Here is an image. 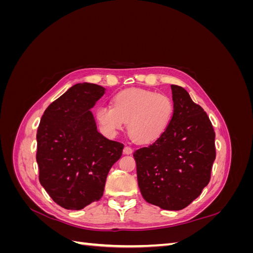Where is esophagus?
Listing matches in <instances>:
<instances>
[{
  "label": "esophagus",
  "instance_id": "obj_1",
  "mask_svg": "<svg viewBox=\"0 0 253 253\" xmlns=\"http://www.w3.org/2000/svg\"><path fill=\"white\" fill-rule=\"evenodd\" d=\"M132 153H133L132 148H129V147H125V149H124V154H126V155H131Z\"/></svg>",
  "mask_w": 253,
  "mask_h": 253
}]
</instances>
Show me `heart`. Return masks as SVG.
Returning <instances> with one entry per match:
<instances>
[{
    "instance_id": "obj_1",
    "label": "heart",
    "mask_w": 253,
    "mask_h": 253,
    "mask_svg": "<svg viewBox=\"0 0 253 253\" xmlns=\"http://www.w3.org/2000/svg\"><path fill=\"white\" fill-rule=\"evenodd\" d=\"M113 106L96 110V120L108 136H116L127 124V133L139 144L157 141L169 127L174 104L164 94L145 89L121 90L113 98Z\"/></svg>"
}]
</instances>
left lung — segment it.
Here are the masks:
<instances>
[{"mask_svg":"<svg viewBox=\"0 0 253 253\" xmlns=\"http://www.w3.org/2000/svg\"><path fill=\"white\" fill-rule=\"evenodd\" d=\"M174 114L166 133L134 152L142 197L164 210H181L210 181L215 133L208 115L188 91L171 85Z\"/></svg>","mask_w":253,"mask_h":253,"instance_id":"8db88e82","label":"left lung"}]
</instances>
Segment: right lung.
Instances as JSON below:
<instances>
[{
    "mask_svg": "<svg viewBox=\"0 0 253 253\" xmlns=\"http://www.w3.org/2000/svg\"><path fill=\"white\" fill-rule=\"evenodd\" d=\"M100 85L77 83L45 110L37 132L39 180L52 201L81 210L103 195L105 180L124 144L98 132L93 113Z\"/></svg>",
    "mask_w": 253,
    "mask_h": 253,
    "instance_id": "1",
    "label": "right lung"
}]
</instances>
